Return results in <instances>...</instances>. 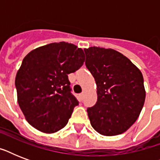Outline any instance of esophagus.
Returning <instances> with one entry per match:
<instances>
[{"instance_id": "34e87169", "label": "esophagus", "mask_w": 160, "mask_h": 160, "mask_svg": "<svg viewBox=\"0 0 160 160\" xmlns=\"http://www.w3.org/2000/svg\"><path fill=\"white\" fill-rule=\"evenodd\" d=\"M79 97H80V100H84V98H85V94H84V93H81V94H80V95H79Z\"/></svg>"}]
</instances>
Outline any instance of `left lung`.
<instances>
[{"mask_svg": "<svg viewBox=\"0 0 160 160\" xmlns=\"http://www.w3.org/2000/svg\"><path fill=\"white\" fill-rule=\"evenodd\" d=\"M84 51L85 65L97 86V102L87 109L91 126L105 136L122 134L136 121L144 106L141 71L113 49L93 46Z\"/></svg>", "mask_w": 160, "mask_h": 160, "instance_id": "1", "label": "left lung"}]
</instances>
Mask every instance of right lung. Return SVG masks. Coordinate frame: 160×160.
<instances>
[{"mask_svg": "<svg viewBox=\"0 0 160 160\" xmlns=\"http://www.w3.org/2000/svg\"><path fill=\"white\" fill-rule=\"evenodd\" d=\"M84 61L82 49L64 41L41 46L26 55L15 84L19 106L31 126L51 134L67 124L79 105L71 94L68 75L79 70Z\"/></svg>", "mask_w": 160, "mask_h": 160, "instance_id": "add662e5", "label": "right lung"}]
</instances>
